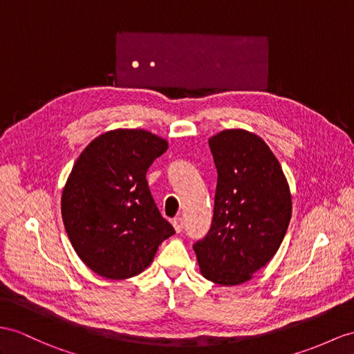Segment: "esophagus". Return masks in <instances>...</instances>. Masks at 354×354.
<instances>
[{
	"label": "esophagus",
	"instance_id": "34e87169",
	"mask_svg": "<svg viewBox=\"0 0 354 354\" xmlns=\"http://www.w3.org/2000/svg\"><path fill=\"white\" fill-rule=\"evenodd\" d=\"M172 225H174L176 232H182L183 231V219L182 218H176L172 221Z\"/></svg>",
	"mask_w": 354,
	"mask_h": 354
}]
</instances>
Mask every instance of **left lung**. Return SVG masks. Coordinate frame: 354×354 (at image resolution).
Masks as SVG:
<instances>
[{
	"instance_id": "obj_1",
	"label": "left lung",
	"mask_w": 354,
	"mask_h": 354,
	"mask_svg": "<svg viewBox=\"0 0 354 354\" xmlns=\"http://www.w3.org/2000/svg\"><path fill=\"white\" fill-rule=\"evenodd\" d=\"M218 185L212 227L194 245L201 274L239 286L278 252L291 219L290 186L260 136L228 129L209 140Z\"/></svg>"
}]
</instances>
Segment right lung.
<instances>
[{
    "mask_svg": "<svg viewBox=\"0 0 354 354\" xmlns=\"http://www.w3.org/2000/svg\"><path fill=\"white\" fill-rule=\"evenodd\" d=\"M167 150L168 142L151 132L115 129L93 140L75 162L63 189L62 216L75 252L94 273L136 277L176 232L145 178Z\"/></svg>",
    "mask_w": 354,
    "mask_h": 354,
    "instance_id": "obj_1",
    "label": "right lung"
}]
</instances>
